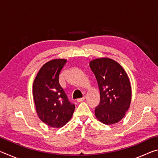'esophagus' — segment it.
<instances>
[{"label":"esophagus","mask_w":158,"mask_h":158,"mask_svg":"<svg viewBox=\"0 0 158 158\" xmlns=\"http://www.w3.org/2000/svg\"><path fill=\"white\" fill-rule=\"evenodd\" d=\"M84 100H85V97L81 98H79V99H77V102H83Z\"/></svg>","instance_id":"obj_1"}]
</instances>
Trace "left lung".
I'll return each instance as SVG.
<instances>
[{
	"instance_id": "obj_1",
	"label": "left lung",
	"mask_w": 158,
	"mask_h": 158,
	"mask_svg": "<svg viewBox=\"0 0 158 158\" xmlns=\"http://www.w3.org/2000/svg\"><path fill=\"white\" fill-rule=\"evenodd\" d=\"M100 89V105L95 115L106 125L119 122L130 107L132 89L127 73L118 63L109 58H96L89 63Z\"/></svg>"
}]
</instances>
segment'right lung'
<instances>
[{"instance_id":"obj_1","label":"right lung","mask_w":158,"mask_h":158,"mask_svg":"<svg viewBox=\"0 0 158 158\" xmlns=\"http://www.w3.org/2000/svg\"><path fill=\"white\" fill-rule=\"evenodd\" d=\"M66 62V59H53L46 63L33 82V95L37 116L52 127L65 125L75 109L59 84V74Z\"/></svg>"}]
</instances>
